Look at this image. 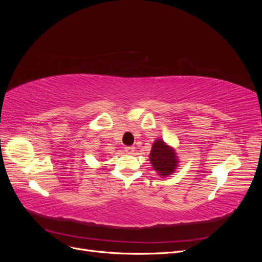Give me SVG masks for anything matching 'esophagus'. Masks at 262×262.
<instances>
[{
	"label": "esophagus",
	"instance_id": "obj_1",
	"mask_svg": "<svg viewBox=\"0 0 262 262\" xmlns=\"http://www.w3.org/2000/svg\"><path fill=\"white\" fill-rule=\"evenodd\" d=\"M124 150H125L126 154H133L134 152H136V147H134V146H125Z\"/></svg>",
	"mask_w": 262,
	"mask_h": 262
}]
</instances>
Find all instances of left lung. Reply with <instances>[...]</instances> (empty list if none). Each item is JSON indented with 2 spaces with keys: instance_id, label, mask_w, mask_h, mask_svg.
<instances>
[{
  "instance_id": "1",
  "label": "left lung",
  "mask_w": 262,
  "mask_h": 262,
  "mask_svg": "<svg viewBox=\"0 0 262 262\" xmlns=\"http://www.w3.org/2000/svg\"><path fill=\"white\" fill-rule=\"evenodd\" d=\"M149 161L152 163L154 169L158 172V175L163 177L169 176L175 170L177 166L176 153L169 146L166 145L162 140L154 142L150 150Z\"/></svg>"
}]
</instances>
